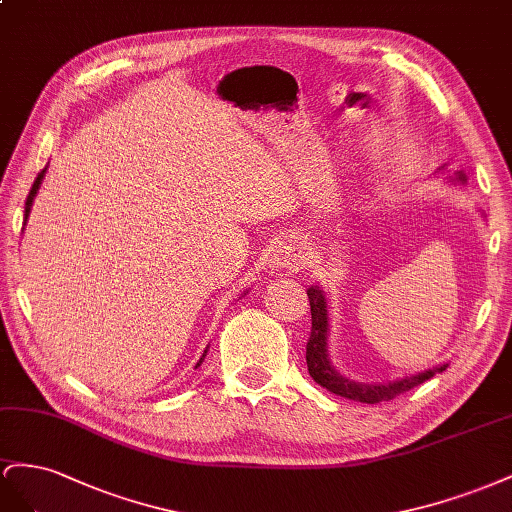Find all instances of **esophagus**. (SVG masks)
Listing matches in <instances>:
<instances>
[{
  "label": "esophagus",
  "instance_id": "1",
  "mask_svg": "<svg viewBox=\"0 0 512 512\" xmlns=\"http://www.w3.org/2000/svg\"><path fill=\"white\" fill-rule=\"evenodd\" d=\"M306 261H309L306 246L302 242H298L296 238H283L279 244L274 246L270 264H272V268L300 270V268H304Z\"/></svg>",
  "mask_w": 512,
  "mask_h": 512
}]
</instances>
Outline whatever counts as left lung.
Instances as JSON below:
<instances>
[{
	"instance_id": "8db88e82",
	"label": "left lung",
	"mask_w": 512,
	"mask_h": 512,
	"mask_svg": "<svg viewBox=\"0 0 512 512\" xmlns=\"http://www.w3.org/2000/svg\"><path fill=\"white\" fill-rule=\"evenodd\" d=\"M450 180L459 184L467 182L463 171H457ZM306 296H309L311 317H313L311 337H309V343H306V367H309L311 377L319 386L339 394V397L360 401V403H382V401L399 397V394L425 384L433 375L446 371L448 364H440V367H433L429 371H422L410 377L394 379V382H386V384H362V382H354V379H347L332 367L330 356H328L330 324H328V302H326L324 289L313 285L306 289Z\"/></svg>"
}]
</instances>
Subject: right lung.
Instances as JSON below:
<instances>
[{
  "instance_id": "add662e5",
  "label": "right lung",
  "mask_w": 512,
  "mask_h": 512,
  "mask_svg": "<svg viewBox=\"0 0 512 512\" xmlns=\"http://www.w3.org/2000/svg\"><path fill=\"white\" fill-rule=\"evenodd\" d=\"M45 173H47V167L45 169H42L40 173H38V178L34 180V186H32V191H29V195H27V201H25V223H27V218H29V212H32V206H34V199H36V195H38V188H40V184H42V180H45ZM23 223V225H25ZM206 354H208V349H206V352H203V356L199 358V362H197V367H199V364L203 362V358H206ZM195 367V369H197Z\"/></svg>"
}]
</instances>
